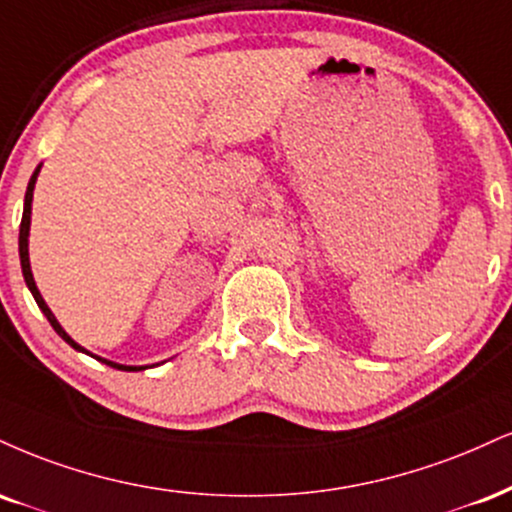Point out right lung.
Here are the masks:
<instances>
[{"label": "right lung", "mask_w": 512, "mask_h": 512, "mask_svg": "<svg viewBox=\"0 0 512 512\" xmlns=\"http://www.w3.org/2000/svg\"><path fill=\"white\" fill-rule=\"evenodd\" d=\"M38 174H40V166L38 169H35V174L30 176V183H28V190H26V202H23V219H21V231H18V255H21V269H23V279H26V283H28V288H30V293H33V298H35V303H38V307L42 312H45V317L49 319V324H52V329L57 331V334L64 338L66 343H69V346H73L76 350H83L78 346L76 341H73V338L66 334L64 329H61V324L57 322V319H54V315H52V310H49V307L45 305V300H42V295H40V291H38V286H35V279H33V272H30V260H28V231H30V202H33V188H35V181H38ZM85 353V350H83ZM97 360H100V357H97ZM102 362H107V360H102ZM109 367H116V369H123V372H135V369H143V367H126V365H116V362H107Z\"/></svg>", "instance_id": "add662e5"}]
</instances>
